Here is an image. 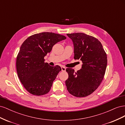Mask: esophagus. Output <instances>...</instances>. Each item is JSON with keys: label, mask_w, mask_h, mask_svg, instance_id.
I'll return each instance as SVG.
<instances>
[{"label": "esophagus", "mask_w": 125, "mask_h": 125, "mask_svg": "<svg viewBox=\"0 0 125 125\" xmlns=\"http://www.w3.org/2000/svg\"><path fill=\"white\" fill-rule=\"evenodd\" d=\"M61 68H62V71H66V68L65 67L62 66V67H61Z\"/></svg>", "instance_id": "34e87169"}]
</instances>
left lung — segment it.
<instances>
[{
  "label": "left lung",
  "mask_w": 125,
  "mask_h": 125,
  "mask_svg": "<svg viewBox=\"0 0 125 125\" xmlns=\"http://www.w3.org/2000/svg\"><path fill=\"white\" fill-rule=\"evenodd\" d=\"M73 42L74 58L80 59L81 69L75 73L67 68L68 78L65 81L68 92L78 97L90 95L97 89L104 78L106 68L107 55L100 42L83 33L67 34Z\"/></svg>",
  "instance_id": "obj_1"
}]
</instances>
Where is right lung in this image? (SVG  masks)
<instances>
[{
    "mask_svg": "<svg viewBox=\"0 0 125 125\" xmlns=\"http://www.w3.org/2000/svg\"><path fill=\"white\" fill-rule=\"evenodd\" d=\"M66 37L52 32H42L29 36L22 43L17 57L18 77L28 91L40 96L50 91L60 66H51L45 62L44 57L54 45Z\"/></svg>",
    "mask_w": 125,
    "mask_h": 125,
    "instance_id": "add662e5",
    "label": "right lung"
}]
</instances>
